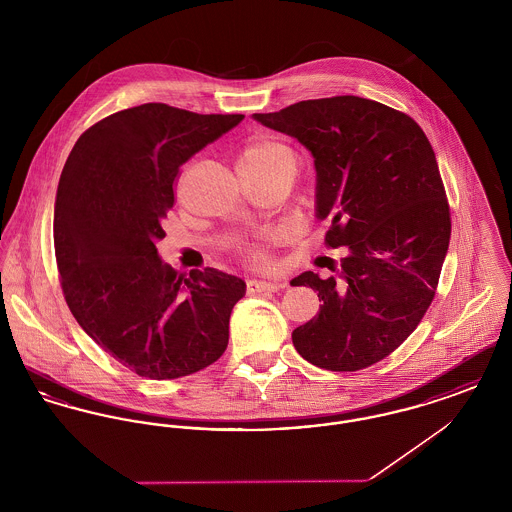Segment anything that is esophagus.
<instances>
[{"instance_id":"obj_1","label":"esophagus","mask_w":512,"mask_h":512,"mask_svg":"<svg viewBox=\"0 0 512 512\" xmlns=\"http://www.w3.org/2000/svg\"><path fill=\"white\" fill-rule=\"evenodd\" d=\"M282 288H286L284 282H267V280H249L247 282V290L251 293L278 292Z\"/></svg>"}]
</instances>
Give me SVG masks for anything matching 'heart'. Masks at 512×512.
Segmentation results:
<instances>
[{"label":"heart","instance_id":"1","mask_svg":"<svg viewBox=\"0 0 512 512\" xmlns=\"http://www.w3.org/2000/svg\"><path fill=\"white\" fill-rule=\"evenodd\" d=\"M295 171V153L292 147L276 138H257L245 146L238 157V172Z\"/></svg>","mask_w":512,"mask_h":512}]
</instances>
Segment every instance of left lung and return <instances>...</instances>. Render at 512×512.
Listing matches in <instances>:
<instances>
[{
  "label": "left lung",
  "mask_w": 512,
  "mask_h": 512,
  "mask_svg": "<svg viewBox=\"0 0 512 512\" xmlns=\"http://www.w3.org/2000/svg\"><path fill=\"white\" fill-rule=\"evenodd\" d=\"M253 119L297 138L315 159L324 242L347 247L338 276L307 270L318 315L292 334L311 365L355 372L388 357L428 311L451 238L436 153L416 122L357 96L307 99ZM330 270H336L330 267Z\"/></svg>",
  "instance_id": "1"
}]
</instances>
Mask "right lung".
<instances>
[{"instance_id":"right-lung-1","label":"right lung","mask_w":512,"mask_h":512,"mask_svg":"<svg viewBox=\"0 0 512 512\" xmlns=\"http://www.w3.org/2000/svg\"><path fill=\"white\" fill-rule=\"evenodd\" d=\"M242 119L144 103L90 126L63 167L53 244L67 305L138 376L194 374L228 345L244 280L217 268L186 276L161 261L155 244L165 238L180 167Z\"/></svg>"}]
</instances>
